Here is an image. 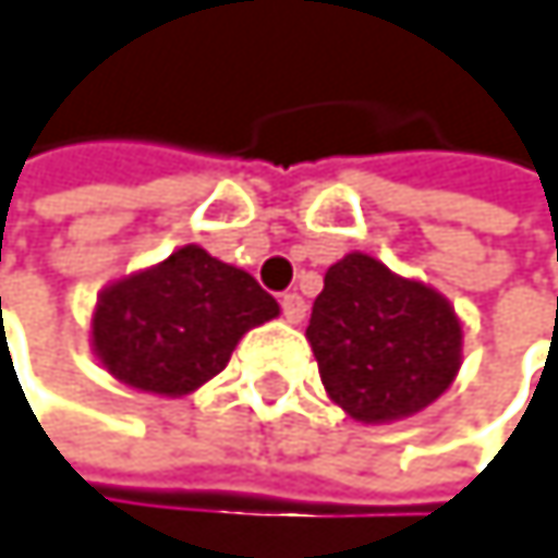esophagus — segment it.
<instances>
[{
	"mask_svg": "<svg viewBox=\"0 0 558 558\" xmlns=\"http://www.w3.org/2000/svg\"><path fill=\"white\" fill-rule=\"evenodd\" d=\"M281 307H284L288 324H301V320L307 317V304H304L301 294H284V298H281Z\"/></svg>",
	"mask_w": 558,
	"mask_h": 558,
	"instance_id": "1",
	"label": "esophagus"
}]
</instances>
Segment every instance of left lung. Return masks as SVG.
<instances>
[{"label": "left lung", "mask_w": 558, "mask_h": 558, "mask_svg": "<svg viewBox=\"0 0 558 558\" xmlns=\"http://www.w3.org/2000/svg\"><path fill=\"white\" fill-rule=\"evenodd\" d=\"M307 343L327 397L356 423H393L440 400L463 364V320L416 277L350 251L324 274Z\"/></svg>", "instance_id": "1"}]
</instances>
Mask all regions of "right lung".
I'll return each instance as SVG.
<instances>
[{"mask_svg":"<svg viewBox=\"0 0 558 558\" xmlns=\"http://www.w3.org/2000/svg\"><path fill=\"white\" fill-rule=\"evenodd\" d=\"M281 314L277 301L202 244L101 288L88 340L98 364L132 390L187 397L218 377L238 340Z\"/></svg>","mask_w":558,"mask_h":558,"instance_id":"add662e5","label":"right lung"}]
</instances>
